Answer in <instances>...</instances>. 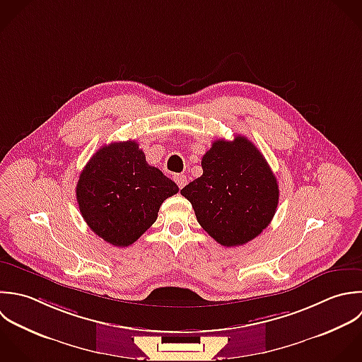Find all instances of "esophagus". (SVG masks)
I'll return each mask as SVG.
<instances>
[{"label":"esophagus","instance_id":"1","mask_svg":"<svg viewBox=\"0 0 362 362\" xmlns=\"http://www.w3.org/2000/svg\"><path fill=\"white\" fill-rule=\"evenodd\" d=\"M175 182H176V185L179 186V189H182V187H185L186 186V183H187V177L185 176V175H175Z\"/></svg>","mask_w":362,"mask_h":362}]
</instances>
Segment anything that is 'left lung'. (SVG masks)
I'll list each match as a JSON object with an SVG mask.
<instances>
[{
    "label": "left lung",
    "mask_w": 362,
    "mask_h": 362,
    "mask_svg": "<svg viewBox=\"0 0 362 362\" xmlns=\"http://www.w3.org/2000/svg\"><path fill=\"white\" fill-rule=\"evenodd\" d=\"M203 175L180 193L199 224L218 244L238 247L258 237L272 221L279 187L258 148L245 136L217 139L202 159Z\"/></svg>",
    "instance_id": "1"
}]
</instances>
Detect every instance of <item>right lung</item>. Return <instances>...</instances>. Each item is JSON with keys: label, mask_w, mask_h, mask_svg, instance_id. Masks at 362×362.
Instances as JSON below:
<instances>
[{"label": "right lung", "mask_w": 362, "mask_h": 362, "mask_svg": "<svg viewBox=\"0 0 362 362\" xmlns=\"http://www.w3.org/2000/svg\"><path fill=\"white\" fill-rule=\"evenodd\" d=\"M177 192L173 180L148 165L135 141L101 146L76 187L84 221L115 247L134 244L156 221L162 203Z\"/></svg>", "instance_id": "1"}]
</instances>
